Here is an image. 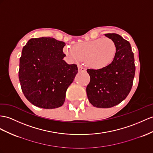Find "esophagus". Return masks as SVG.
I'll use <instances>...</instances> for the list:
<instances>
[{
  "label": "esophagus",
  "mask_w": 153,
  "mask_h": 153,
  "mask_svg": "<svg viewBox=\"0 0 153 153\" xmlns=\"http://www.w3.org/2000/svg\"><path fill=\"white\" fill-rule=\"evenodd\" d=\"M78 70H79V72H86V68H83V66H78Z\"/></svg>",
  "instance_id": "1"
}]
</instances>
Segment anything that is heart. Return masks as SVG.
<instances>
[{
    "label": "heart",
    "mask_w": 153,
    "mask_h": 153,
    "mask_svg": "<svg viewBox=\"0 0 153 153\" xmlns=\"http://www.w3.org/2000/svg\"><path fill=\"white\" fill-rule=\"evenodd\" d=\"M63 52L70 59L76 62L85 59L89 67L101 69L110 65L114 59L116 46L111 38H99L77 43L74 48L65 47Z\"/></svg>",
    "instance_id": "1"
}]
</instances>
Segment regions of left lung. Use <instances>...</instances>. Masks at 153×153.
I'll use <instances>...</instances> for the list:
<instances>
[{
	"instance_id": "1",
	"label": "left lung",
	"mask_w": 153,
	"mask_h": 153,
	"mask_svg": "<svg viewBox=\"0 0 153 153\" xmlns=\"http://www.w3.org/2000/svg\"><path fill=\"white\" fill-rule=\"evenodd\" d=\"M105 36L116 44L114 59L105 68L87 70L91 77L87 87V97L90 103L97 108H111L126 98L132 88L136 70L129 42L116 33Z\"/></svg>"
}]
</instances>
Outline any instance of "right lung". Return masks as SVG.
I'll use <instances>...</instances> for the list:
<instances>
[{
	"label": "right lung",
	"mask_w": 153,
	"mask_h": 153,
	"mask_svg": "<svg viewBox=\"0 0 153 153\" xmlns=\"http://www.w3.org/2000/svg\"><path fill=\"white\" fill-rule=\"evenodd\" d=\"M65 42L52 37L32 38L23 47L19 79L31 103L52 109L63 105L66 90L77 74L75 64L63 60Z\"/></svg>",
	"instance_id": "add662e5"
}]
</instances>
